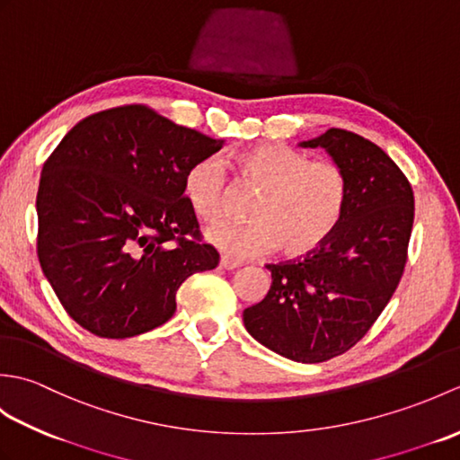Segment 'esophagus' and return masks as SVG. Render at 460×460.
<instances>
[{
    "label": "esophagus",
    "mask_w": 460,
    "mask_h": 460,
    "mask_svg": "<svg viewBox=\"0 0 460 460\" xmlns=\"http://www.w3.org/2000/svg\"><path fill=\"white\" fill-rule=\"evenodd\" d=\"M219 265H221V269H225V270H235V269H239L241 267V261H235V259H229V257H221V261H219Z\"/></svg>",
    "instance_id": "esophagus-1"
}]
</instances>
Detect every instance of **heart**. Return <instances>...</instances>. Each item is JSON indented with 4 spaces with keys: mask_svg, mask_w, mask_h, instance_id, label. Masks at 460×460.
Masks as SVG:
<instances>
[{
    "mask_svg": "<svg viewBox=\"0 0 460 460\" xmlns=\"http://www.w3.org/2000/svg\"><path fill=\"white\" fill-rule=\"evenodd\" d=\"M241 180L259 190L249 223L217 221L205 229L211 245L233 259H249L280 249L287 257H305L324 245L336 231L349 199L348 175L330 160L279 144H259L233 155ZM225 173L215 158L193 164L185 173L183 195L199 219L223 211Z\"/></svg>",
    "mask_w": 460,
    "mask_h": 460,
    "instance_id": "b5f03b06",
    "label": "heart"
}]
</instances>
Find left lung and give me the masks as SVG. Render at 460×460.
<instances>
[{"label":"left lung","instance_id":"left-lung-1","mask_svg":"<svg viewBox=\"0 0 460 460\" xmlns=\"http://www.w3.org/2000/svg\"><path fill=\"white\" fill-rule=\"evenodd\" d=\"M302 148H324L344 168L349 199L336 231L306 257L267 265L272 285L243 312L249 334L292 361L320 364L367 334L402 280L411 237V183L364 136L330 128Z\"/></svg>","mask_w":460,"mask_h":460}]
</instances>
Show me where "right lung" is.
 Masks as SVG:
<instances>
[{
  "mask_svg": "<svg viewBox=\"0 0 460 460\" xmlns=\"http://www.w3.org/2000/svg\"><path fill=\"white\" fill-rule=\"evenodd\" d=\"M213 140L128 104L86 116L43 165L37 257L66 314L101 338H132L168 322L175 292L219 265L183 195Z\"/></svg>",
  "mask_w": 460,
  "mask_h": 460,
  "instance_id": "right-lung-1",
  "label": "right lung"
}]
</instances>
